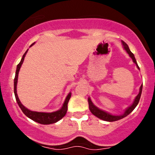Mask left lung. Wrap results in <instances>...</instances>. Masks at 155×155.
Returning a JSON list of instances; mask_svg holds the SVG:
<instances>
[{
  "mask_svg": "<svg viewBox=\"0 0 155 155\" xmlns=\"http://www.w3.org/2000/svg\"><path fill=\"white\" fill-rule=\"evenodd\" d=\"M121 43H122V46H123V48H124V49L125 50L126 52L129 54V56L131 58V59L133 60L134 63L137 65V68L140 70V68H139L138 64H137V61H136L135 57H134V54L131 52L127 45L124 41H121ZM142 91H143V85L140 86V92H139V94H137V96L135 97V99H134L133 104H131L130 107H128L125 110H124V113L121 114V115H112V114L109 113L108 112H106V111L103 110V109H99V108L97 107L96 106H95L94 104L92 103L90 97H88V99H87V101H88V105H89V109H90L91 112L94 115H95L96 117H97V118H100V119H102V120H104V121H118V120L121 119V118H124V117H126L127 115H129V114L130 113V112H132L134 109H135L136 107L138 105L139 101H140V97H141Z\"/></svg>",
  "mask_w": 155,
  "mask_h": 155,
  "instance_id": "1",
  "label": "left lung"
}]
</instances>
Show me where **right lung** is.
I'll use <instances>...</instances> for the list:
<instances>
[{
    "mask_svg": "<svg viewBox=\"0 0 155 155\" xmlns=\"http://www.w3.org/2000/svg\"><path fill=\"white\" fill-rule=\"evenodd\" d=\"M35 43H33L31 46L34 44ZM28 50L25 51L24 54H23L22 58L21 59V61L19 62L18 65H17L16 68V71H15V79H14V94H15V100L17 101V104L19 106L20 109H21V111L23 112V113L28 117V118H31L33 121H36L37 123H40L42 124H54L56 123L57 121H58L59 120L61 119L63 117H64V115H66L67 111H68V104L69 101L70 99V97H71V92L68 94V96H67L66 99H65L64 102L63 106L61 108L58 110L55 111V112H34V111H31L30 109L26 108L25 107L22 105V104L20 101L19 98H18V94H17V82H18V72H19L20 68H21V64H23L24 61L25 57L26 54L28 52Z\"/></svg>",
    "mask_w": 155,
    "mask_h": 155,
    "instance_id": "add662e5",
    "label": "right lung"
}]
</instances>
